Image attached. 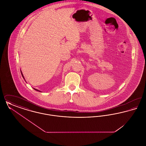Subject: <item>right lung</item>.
<instances>
[{
    "mask_svg": "<svg viewBox=\"0 0 146 146\" xmlns=\"http://www.w3.org/2000/svg\"><path fill=\"white\" fill-rule=\"evenodd\" d=\"M21 74H22V76H23V78H24V77H23V75H22V72H21ZM35 89V90L38 91H39V90H36V89Z\"/></svg>",
    "mask_w": 146,
    "mask_h": 146,
    "instance_id": "1",
    "label": "right lung"
}]
</instances>
